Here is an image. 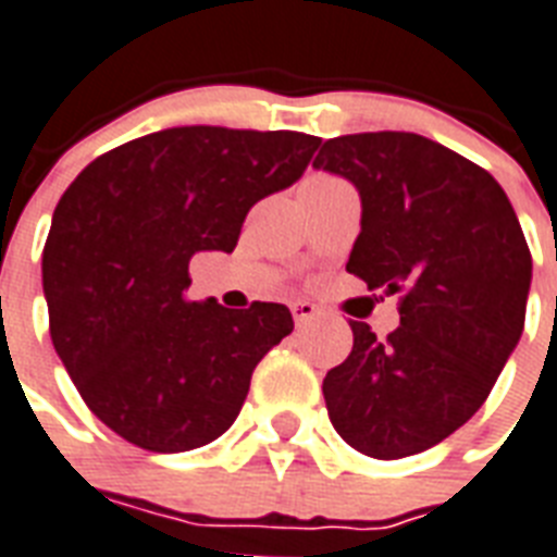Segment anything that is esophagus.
<instances>
[{"mask_svg": "<svg viewBox=\"0 0 557 557\" xmlns=\"http://www.w3.org/2000/svg\"><path fill=\"white\" fill-rule=\"evenodd\" d=\"M292 314H295L297 326H306V323H312L321 314V306L309 304V300H295L292 304Z\"/></svg>", "mask_w": 557, "mask_h": 557, "instance_id": "esophagus-1", "label": "esophagus"}]
</instances>
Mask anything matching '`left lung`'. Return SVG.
Masks as SVG:
<instances>
[{"instance_id": "left-lung-1", "label": "left lung", "mask_w": 557, "mask_h": 557, "mask_svg": "<svg viewBox=\"0 0 557 557\" xmlns=\"http://www.w3.org/2000/svg\"><path fill=\"white\" fill-rule=\"evenodd\" d=\"M314 168L361 193L347 271L398 295L401 314L384 341L349 321L352 352L323 379L326 410L367 457H413L483 407L518 347L527 236L488 170L424 135H341L323 141Z\"/></svg>"}]
</instances>
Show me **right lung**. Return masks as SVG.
Instances as JSON below:
<instances>
[{"label":"right lung","mask_w":557,"mask_h":557,"mask_svg":"<svg viewBox=\"0 0 557 557\" xmlns=\"http://www.w3.org/2000/svg\"><path fill=\"white\" fill-rule=\"evenodd\" d=\"M321 138L173 126L103 152L57 201L42 288L86 407L156 454L234 424L253 367L295 330L283 304H193L190 257L234 251L248 210L304 176Z\"/></svg>","instance_id":"obj_1"}]
</instances>
